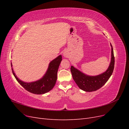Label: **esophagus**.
Segmentation results:
<instances>
[{"mask_svg":"<svg viewBox=\"0 0 129 129\" xmlns=\"http://www.w3.org/2000/svg\"><path fill=\"white\" fill-rule=\"evenodd\" d=\"M63 55L64 57H68V56H69V54H68V52L67 51H64L63 52Z\"/></svg>","mask_w":129,"mask_h":129,"instance_id":"34e87169","label":"esophagus"}]
</instances>
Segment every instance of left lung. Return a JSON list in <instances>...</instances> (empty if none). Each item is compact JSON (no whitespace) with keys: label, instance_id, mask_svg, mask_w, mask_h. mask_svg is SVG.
<instances>
[{"label":"left lung","instance_id":"1","mask_svg":"<svg viewBox=\"0 0 129 129\" xmlns=\"http://www.w3.org/2000/svg\"><path fill=\"white\" fill-rule=\"evenodd\" d=\"M111 46V58L110 65L106 71L97 76H88L82 73L73 66H71V71L73 78L75 83L81 90L91 92L99 89L105 84L114 71L115 65V57L114 50Z\"/></svg>","mask_w":129,"mask_h":129}]
</instances>
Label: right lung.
Wrapping results in <instances>:
<instances>
[{"label": "right lung", "instance_id": "right-lung-1", "mask_svg": "<svg viewBox=\"0 0 129 129\" xmlns=\"http://www.w3.org/2000/svg\"><path fill=\"white\" fill-rule=\"evenodd\" d=\"M61 61L62 56L60 55L50 62L47 71L41 79L32 82L27 83L22 81L15 75L12 68V71L17 81L27 91L35 94H44L51 90L55 85L57 73ZM11 67H12V63Z\"/></svg>", "mask_w": 129, "mask_h": 129}]
</instances>
